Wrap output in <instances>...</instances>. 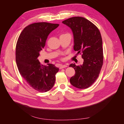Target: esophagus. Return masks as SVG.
<instances>
[{"label":"esophagus","instance_id":"obj_1","mask_svg":"<svg viewBox=\"0 0 124 124\" xmlns=\"http://www.w3.org/2000/svg\"><path fill=\"white\" fill-rule=\"evenodd\" d=\"M66 67H67V65H61V66H60L59 68L60 69H63V68H66Z\"/></svg>","mask_w":124,"mask_h":124}]
</instances>
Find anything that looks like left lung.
<instances>
[{
  "label": "left lung",
  "instance_id": "1",
  "mask_svg": "<svg viewBox=\"0 0 124 124\" xmlns=\"http://www.w3.org/2000/svg\"><path fill=\"white\" fill-rule=\"evenodd\" d=\"M62 23L72 30L74 50L78 54L82 53L84 59L82 65H70L76 71L70 78V83L78 88H87L98 78L103 65L102 40L100 31L91 21L82 17H71Z\"/></svg>",
  "mask_w": 124,
  "mask_h": 124
}]
</instances>
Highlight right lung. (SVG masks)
Listing matches in <instances>:
<instances>
[{
  "mask_svg": "<svg viewBox=\"0 0 124 124\" xmlns=\"http://www.w3.org/2000/svg\"><path fill=\"white\" fill-rule=\"evenodd\" d=\"M58 26L46 22L29 25L22 31L16 43V59L18 71L31 87L41 93L53 87L59 70L51 63L41 65L38 59L48 35Z\"/></svg>",
  "mask_w": 124,
  "mask_h": 124,
  "instance_id": "right-lung-1",
  "label": "right lung"
}]
</instances>
